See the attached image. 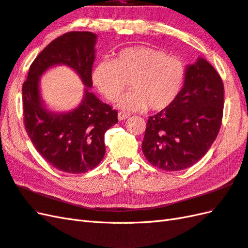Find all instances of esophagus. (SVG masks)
<instances>
[{"instance_id":"1","label":"esophagus","mask_w":248,"mask_h":248,"mask_svg":"<svg viewBox=\"0 0 248 248\" xmlns=\"http://www.w3.org/2000/svg\"><path fill=\"white\" fill-rule=\"evenodd\" d=\"M130 117V114L128 113H124V112H119L118 113V119L119 120H124L126 118Z\"/></svg>"}]
</instances>
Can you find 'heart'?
Here are the masks:
<instances>
[{
    "label": "heart",
    "instance_id": "heart-1",
    "mask_svg": "<svg viewBox=\"0 0 248 248\" xmlns=\"http://www.w3.org/2000/svg\"><path fill=\"white\" fill-rule=\"evenodd\" d=\"M93 81L108 99L115 100L130 80L132 90L117 100L126 111L147 107L160 111L175 101L186 80V65L162 49L138 45L119 51L116 58L103 59L93 71Z\"/></svg>",
    "mask_w": 248,
    "mask_h": 248
}]
</instances>
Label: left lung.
<instances>
[{
	"label": "left lung",
	"mask_w": 248,
	"mask_h": 248,
	"mask_svg": "<svg viewBox=\"0 0 248 248\" xmlns=\"http://www.w3.org/2000/svg\"><path fill=\"white\" fill-rule=\"evenodd\" d=\"M224 85L202 57L186 65L182 92L168 108L149 117L142 152L151 165L178 171L198 163L216 140L223 116Z\"/></svg>",
	"instance_id": "1"
}]
</instances>
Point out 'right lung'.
Returning a JSON list of instances; mask_svg holds the SVG:
<instances>
[{
	"instance_id": "right-lung-1",
	"label": "right lung",
	"mask_w": 248,
	"mask_h": 248,
	"mask_svg": "<svg viewBox=\"0 0 248 248\" xmlns=\"http://www.w3.org/2000/svg\"><path fill=\"white\" fill-rule=\"evenodd\" d=\"M97 34L71 31L50 42L31 65L22 88L24 124L37 151L60 171L85 173L106 154L105 134L118 123L117 111L91 92ZM72 68L85 85L78 107L65 112L51 110L42 98L39 78L49 68Z\"/></svg>"
}]
</instances>
